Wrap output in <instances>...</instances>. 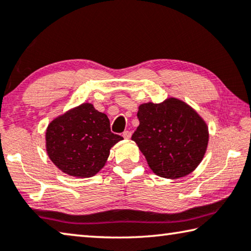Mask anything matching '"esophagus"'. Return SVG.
Wrapping results in <instances>:
<instances>
[{
  "label": "esophagus",
  "instance_id": "34e87169",
  "mask_svg": "<svg viewBox=\"0 0 251 251\" xmlns=\"http://www.w3.org/2000/svg\"><path fill=\"white\" fill-rule=\"evenodd\" d=\"M130 136H132V133H130L129 130H126V132L123 133V137L126 138V140H129Z\"/></svg>",
  "mask_w": 251,
  "mask_h": 251
}]
</instances>
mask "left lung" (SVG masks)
<instances>
[{"instance_id": "left-lung-1", "label": "left lung", "mask_w": 251, "mask_h": 251, "mask_svg": "<svg viewBox=\"0 0 251 251\" xmlns=\"http://www.w3.org/2000/svg\"><path fill=\"white\" fill-rule=\"evenodd\" d=\"M140 121L132 140L156 176L180 178L198 168L209 142L205 122L192 107L176 98L138 107Z\"/></svg>"}]
</instances>
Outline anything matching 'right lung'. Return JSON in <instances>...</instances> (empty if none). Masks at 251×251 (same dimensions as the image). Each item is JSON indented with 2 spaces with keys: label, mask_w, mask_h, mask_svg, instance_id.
I'll use <instances>...</instances> for the list:
<instances>
[{
  "label": "right lung",
  "mask_w": 251,
  "mask_h": 251,
  "mask_svg": "<svg viewBox=\"0 0 251 251\" xmlns=\"http://www.w3.org/2000/svg\"><path fill=\"white\" fill-rule=\"evenodd\" d=\"M123 137L110 132L107 115L83 102L48 125V156L63 173L91 177L106 164L109 151Z\"/></svg>",
  "instance_id": "1"
}]
</instances>
